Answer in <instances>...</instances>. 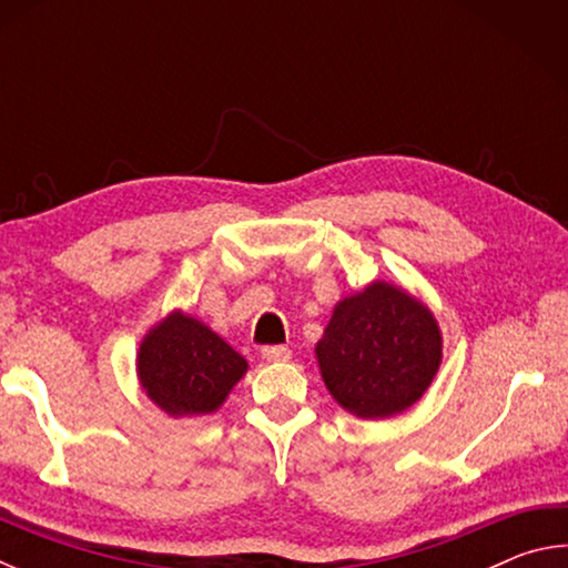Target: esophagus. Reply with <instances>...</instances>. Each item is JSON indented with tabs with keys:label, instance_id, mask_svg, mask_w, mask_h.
Masks as SVG:
<instances>
[{
	"label": "esophagus",
	"instance_id": "34e87169",
	"mask_svg": "<svg viewBox=\"0 0 568 568\" xmlns=\"http://www.w3.org/2000/svg\"><path fill=\"white\" fill-rule=\"evenodd\" d=\"M291 348H285V345H265L263 348V358L271 363H285L291 361Z\"/></svg>",
	"mask_w": 568,
	"mask_h": 568
}]
</instances>
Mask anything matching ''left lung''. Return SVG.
<instances>
[{"instance_id": "left-lung-1", "label": "left lung", "mask_w": 568, "mask_h": 568, "mask_svg": "<svg viewBox=\"0 0 568 568\" xmlns=\"http://www.w3.org/2000/svg\"><path fill=\"white\" fill-rule=\"evenodd\" d=\"M325 388L358 418H390L416 403L440 365L434 313L390 283L343 297L315 345Z\"/></svg>"}]
</instances>
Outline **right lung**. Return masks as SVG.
Returning <instances> with one entry per match:
<instances>
[{
	"label": "right lung",
	"mask_w": 568,
	"mask_h": 568,
	"mask_svg": "<svg viewBox=\"0 0 568 568\" xmlns=\"http://www.w3.org/2000/svg\"><path fill=\"white\" fill-rule=\"evenodd\" d=\"M245 371L243 355L180 311L158 323L138 353L142 388L170 416L217 410Z\"/></svg>",
	"instance_id": "1"
}]
</instances>
